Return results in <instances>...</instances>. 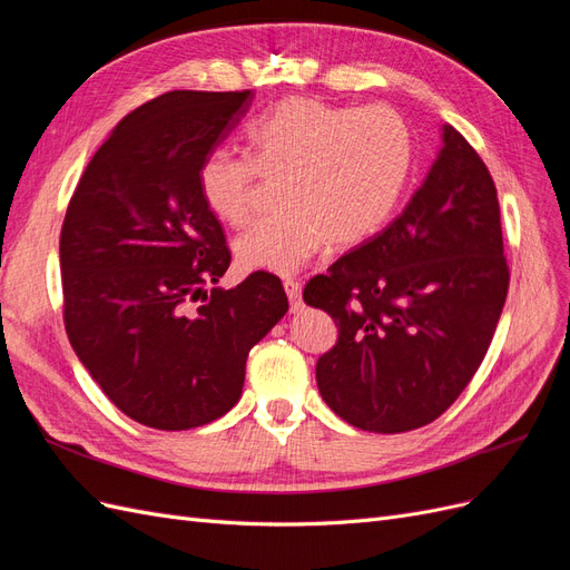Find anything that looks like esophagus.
Wrapping results in <instances>:
<instances>
[{"mask_svg":"<svg viewBox=\"0 0 570 570\" xmlns=\"http://www.w3.org/2000/svg\"><path fill=\"white\" fill-rule=\"evenodd\" d=\"M283 285H285V292H287V297H289V312L292 314L302 312V306H304L302 304V283L287 278Z\"/></svg>","mask_w":570,"mask_h":570,"instance_id":"obj_1","label":"esophagus"}]
</instances>
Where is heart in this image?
<instances>
[{
	"instance_id": "b5f03b06",
	"label": "heart",
	"mask_w": 570,
	"mask_h": 570,
	"mask_svg": "<svg viewBox=\"0 0 570 570\" xmlns=\"http://www.w3.org/2000/svg\"><path fill=\"white\" fill-rule=\"evenodd\" d=\"M252 159L214 149L199 166V195L218 220L239 226L254 185L281 178L283 209L235 239L245 271L289 275L325 239L354 247L381 230L400 206L413 170L406 120L387 107H342L287 97L245 130Z\"/></svg>"
}]
</instances>
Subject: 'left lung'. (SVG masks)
Wrapping results in <instances>:
<instances>
[{
	"label": "left lung",
	"instance_id": "8db88e82",
	"mask_svg": "<svg viewBox=\"0 0 570 570\" xmlns=\"http://www.w3.org/2000/svg\"><path fill=\"white\" fill-rule=\"evenodd\" d=\"M507 289L494 180L465 137L442 126V149L406 209L304 287V302L337 325L316 364L325 404L368 433L433 423L485 358Z\"/></svg>",
	"mask_w": 570,
	"mask_h": 570
}]
</instances>
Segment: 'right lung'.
I'll return each instance as SVG.
<instances>
[{
    "mask_svg": "<svg viewBox=\"0 0 570 570\" xmlns=\"http://www.w3.org/2000/svg\"><path fill=\"white\" fill-rule=\"evenodd\" d=\"M252 90H174L130 111L97 149L61 228L63 323L95 383L132 421L189 430L243 394L249 350L287 312L281 278L218 283L230 249L199 166Z\"/></svg>",
    "mask_w": 570,
    "mask_h": 570,
    "instance_id": "1",
    "label": "right lung"
}]
</instances>
